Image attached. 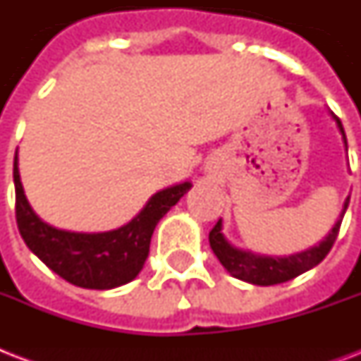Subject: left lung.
<instances>
[{
    "instance_id": "1",
    "label": "left lung",
    "mask_w": 361,
    "mask_h": 361,
    "mask_svg": "<svg viewBox=\"0 0 361 361\" xmlns=\"http://www.w3.org/2000/svg\"><path fill=\"white\" fill-rule=\"evenodd\" d=\"M330 116L336 120L337 129L341 133L345 147H347V136H345V129H343L341 120L337 118L334 112ZM348 200L343 204V212L339 215V219L330 231V234L320 241L319 245L309 247L305 251L296 252V255H288V257H266V255H255L251 251H243L238 249L226 240L223 234V221H217V225L209 232V245L212 251L215 252V257L219 258V262L225 266V269L232 277L236 279L251 283V285H260V286H269V285H279V283H286V281L294 279L298 275L305 274L307 269L314 268L317 264H320L326 258V255L330 252L334 247V241L337 240L339 234V226L345 217V212L348 208Z\"/></svg>"
}]
</instances>
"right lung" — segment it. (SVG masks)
<instances>
[{
  "mask_svg": "<svg viewBox=\"0 0 361 361\" xmlns=\"http://www.w3.org/2000/svg\"><path fill=\"white\" fill-rule=\"evenodd\" d=\"M16 223L25 245L54 274L71 285L93 290H110L130 283L144 268L149 241L157 223L191 189V181L155 192L140 214L127 225L109 232H71L48 225L25 198L18 172V149L14 153Z\"/></svg>",
  "mask_w": 361,
  "mask_h": 361,
  "instance_id": "1",
  "label": "right lung"
}]
</instances>
